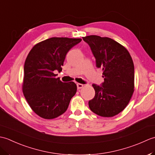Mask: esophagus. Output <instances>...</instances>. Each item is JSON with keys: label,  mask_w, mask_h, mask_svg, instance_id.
Segmentation results:
<instances>
[{"label": "esophagus", "mask_w": 155, "mask_h": 155, "mask_svg": "<svg viewBox=\"0 0 155 155\" xmlns=\"http://www.w3.org/2000/svg\"><path fill=\"white\" fill-rule=\"evenodd\" d=\"M77 88H78V89H81V88H82L83 87L84 84H81V83H77Z\"/></svg>", "instance_id": "esophagus-1"}]
</instances>
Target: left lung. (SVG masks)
<instances>
[{"label": "left lung", "mask_w": 155, "mask_h": 155, "mask_svg": "<svg viewBox=\"0 0 155 155\" xmlns=\"http://www.w3.org/2000/svg\"><path fill=\"white\" fill-rule=\"evenodd\" d=\"M103 69L104 82L93 87L95 96L88 102L90 109L103 117H112L123 111L129 103L134 88V68L127 48L113 39L90 35L83 37Z\"/></svg>", "instance_id": "1"}]
</instances>
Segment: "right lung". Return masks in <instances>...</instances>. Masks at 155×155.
I'll list each match as a JSON object with an SVG mask.
<instances>
[{
	"label": "right lung",
	"mask_w": 155,
	"mask_h": 155,
	"mask_svg": "<svg viewBox=\"0 0 155 155\" xmlns=\"http://www.w3.org/2000/svg\"><path fill=\"white\" fill-rule=\"evenodd\" d=\"M81 38L52 37L38 42L25 62L22 92L35 113L52 119L67 110L77 90L74 82L62 83L54 72L62 71L66 54Z\"/></svg>",
	"instance_id": "obj_1"
}]
</instances>
